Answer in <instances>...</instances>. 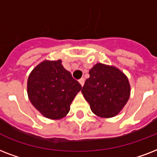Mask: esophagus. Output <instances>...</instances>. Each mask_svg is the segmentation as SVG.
<instances>
[{"label": "esophagus", "instance_id": "1", "mask_svg": "<svg viewBox=\"0 0 157 157\" xmlns=\"http://www.w3.org/2000/svg\"><path fill=\"white\" fill-rule=\"evenodd\" d=\"M78 82H79V83H80V85H81V86H83V85H84V78H81V79H79V81H78Z\"/></svg>", "mask_w": 157, "mask_h": 157}]
</instances>
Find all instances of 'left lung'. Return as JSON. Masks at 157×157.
I'll return each mask as SVG.
<instances>
[{
  "label": "left lung",
  "mask_w": 157,
  "mask_h": 157,
  "mask_svg": "<svg viewBox=\"0 0 157 157\" xmlns=\"http://www.w3.org/2000/svg\"><path fill=\"white\" fill-rule=\"evenodd\" d=\"M82 93L96 115L101 118L118 115L129 99L130 85L127 76L115 66L101 63L89 70Z\"/></svg>",
  "instance_id": "left-lung-1"
}]
</instances>
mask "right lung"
Masks as SVG:
<instances>
[{
  "label": "right lung",
  "mask_w": 157,
  "mask_h": 157,
  "mask_svg": "<svg viewBox=\"0 0 157 157\" xmlns=\"http://www.w3.org/2000/svg\"><path fill=\"white\" fill-rule=\"evenodd\" d=\"M81 89L82 86L63 67L60 59L41 62L30 73L27 82L33 105L51 120L65 117Z\"/></svg>",
  "instance_id": "obj_1"
}]
</instances>
